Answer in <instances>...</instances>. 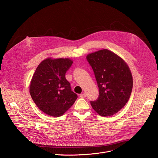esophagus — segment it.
I'll return each instance as SVG.
<instances>
[{
  "label": "esophagus",
  "instance_id": "1",
  "mask_svg": "<svg viewBox=\"0 0 158 158\" xmlns=\"http://www.w3.org/2000/svg\"><path fill=\"white\" fill-rule=\"evenodd\" d=\"M79 97H80L81 98H85V97H86V95L85 94H81L79 95Z\"/></svg>",
  "mask_w": 158,
  "mask_h": 158
}]
</instances>
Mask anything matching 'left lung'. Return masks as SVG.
<instances>
[{"instance_id": "obj_1", "label": "left lung", "mask_w": 158, "mask_h": 158, "mask_svg": "<svg viewBox=\"0 0 158 158\" xmlns=\"http://www.w3.org/2000/svg\"><path fill=\"white\" fill-rule=\"evenodd\" d=\"M86 60L94 70L99 90L93 109L102 117L119 111L128 102L132 89V77L127 63L107 49L91 53Z\"/></svg>"}]
</instances>
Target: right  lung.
Listing matches in <instances>:
<instances>
[{
    "label": "right lung",
    "instance_id": "add662e5",
    "mask_svg": "<svg viewBox=\"0 0 158 158\" xmlns=\"http://www.w3.org/2000/svg\"><path fill=\"white\" fill-rule=\"evenodd\" d=\"M72 63L69 58H47L40 63L33 74L31 96L38 108L51 117L63 115L77 98L65 78Z\"/></svg>",
    "mask_w": 158,
    "mask_h": 158
}]
</instances>
